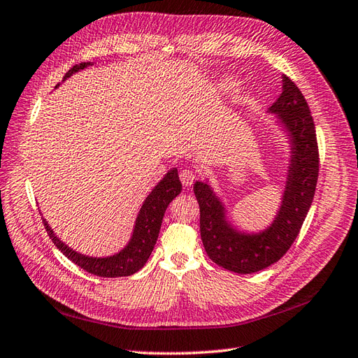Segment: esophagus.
Instances as JSON below:
<instances>
[{
	"label": "esophagus",
	"instance_id": "esophagus-1",
	"mask_svg": "<svg viewBox=\"0 0 358 358\" xmlns=\"http://www.w3.org/2000/svg\"><path fill=\"white\" fill-rule=\"evenodd\" d=\"M195 178H196L195 172L190 171V169H182V171L180 172V180H181V182H182V186H186V187L192 186L193 181H195Z\"/></svg>",
	"mask_w": 358,
	"mask_h": 358
}]
</instances>
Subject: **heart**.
Returning a JSON list of instances; mask_svg holds the SVG:
<instances>
[{
  "label": "heart",
  "mask_w": 358,
  "mask_h": 358,
  "mask_svg": "<svg viewBox=\"0 0 358 358\" xmlns=\"http://www.w3.org/2000/svg\"><path fill=\"white\" fill-rule=\"evenodd\" d=\"M222 87H228V84L227 83H223V85Z\"/></svg>",
  "instance_id": "1"
}]
</instances>
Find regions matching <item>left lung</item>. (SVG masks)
I'll return each instance as SVG.
<instances>
[{"label": "left lung", "instance_id": "8db88e82", "mask_svg": "<svg viewBox=\"0 0 358 358\" xmlns=\"http://www.w3.org/2000/svg\"><path fill=\"white\" fill-rule=\"evenodd\" d=\"M289 142V160L280 206L270 224L244 231L228 217V210L208 180L196 181L201 238L213 262L238 274L257 273L278 262L297 238L318 181L320 157L313 118L299 87L282 76V93L268 108Z\"/></svg>", "mask_w": 358, "mask_h": 358}]
</instances>
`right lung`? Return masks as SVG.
Instances as JSON below:
<instances>
[{
  "label": "right lung",
  "mask_w": 358,
  "mask_h": 358,
  "mask_svg": "<svg viewBox=\"0 0 358 358\" xmlns=\"http://www.w3.org/2000/svg\"><path fill=\"white\" fill-rule=\"evenodd\" d=\"M90 66H93V63H80L73 66L66 73L63 83L71 75L78 73L79 70H84ZM57 87H59V84ZM180 193L181 181L178 178V169L172 168L152 187L144 203H142L135 220L134 232H131V237L126 246L120 252L109 255V257H88V255L73 250L55 236L48 220L45 217L42 219L50 240L71 262H75L80 268L91 274L100 275V278H122V275H130L144 267V264L148 261L152 249L156 246L165 211L171 201L177 198Z\"/></svg>",
  "instance_id": "obj_1"
}]
</instances>
